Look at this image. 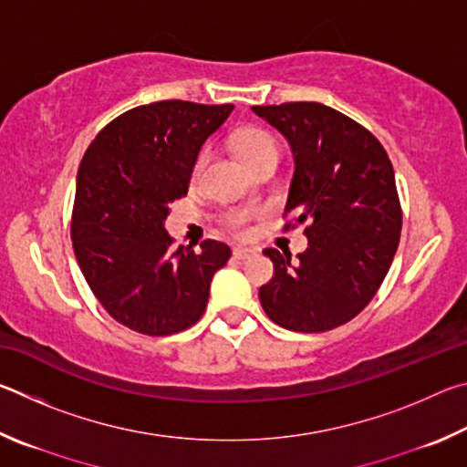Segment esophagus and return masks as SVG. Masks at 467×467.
<instances>
[{"instance_id":"obj_1","label":"esophagus","mask_w":467,"mask_h":467,"mask_svg":"<svg viewBox=\"0 0 467 467\" xmlns=\"http://www.w3.org/2000/svg\"><path fill=\"white\" fill-rule=\"evenodd\" d=\"M233 255H234L236 259H249V257L255 255V251H253V249H244V247H236V249L233 251Z\"/></svg>"}]
</instances>
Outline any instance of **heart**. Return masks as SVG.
Listing matches in <instances>:
<instances>
[{
  "label": "heart",
  "instance_id": "obj_1",
  "mask_svg": "<svg viewBox=\"0 0 467 467\" xmlns=\"http://www.w3.org/2000/svg\"><path fill=\"white\" fill-rule=\"evenodd\" d=\"M234 150H236V154L241 156V161L247 164L249 169L255 162L264 161V158H272V156L278 158L280 156L278 140H275L270 131L259 130V128L243 130L234 140ZM205 161H208V150H203V152L197 156L195 172L203 167ZM228 226L234 228V231H236V228L241 226V218H231V220H228Z\"/></svg>",
  "mask_w": 467,
  "mask_h": 467
}]
</instances>
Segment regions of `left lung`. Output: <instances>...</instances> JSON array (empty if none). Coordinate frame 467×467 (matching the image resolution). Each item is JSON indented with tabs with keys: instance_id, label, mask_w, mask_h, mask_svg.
I'll return each mask as SVG.
<instances>
[{
	"instance_id": "obj_1",
	"label": "left lung",
	"mask_w": 467,
	"mask_h": 467,
	"mask_svg": "<svg viewBox=\"0 0 467 467\" xmlns=\"http://www.w3.org/2000/svg\"><path fill=\"white\" fill-rule=\"evenodd\" d=\"M288 140L295 154L284 214L305 224L309 247L265 249L272 280L259 288L267 317L280 327L319 334L365 309L398 251L401 208L389 156L379 140L321 102L251 107Z\"/></svg>"
}]
</instances>
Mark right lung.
I'll use <instances>...</instances> for the list:
<instances>
[{
	"instance_id": "right-lung-1",
	"label": "right lung",
	"mask_w": 467,
	"mask_h": 467,
	"mask_svg": "<svg viewBox=\"0 0 467 467\" xmlns=\"http://www.w3.org/2000/svg\"><path fill=\"white\" fill-rule=\"evenodd\" d=\"M233 105L161 100L110 121L86 150L76 179L72 243L105 311L144 336L179 334L200 321L210 282L231 247H172L169 205L187 195L203 141Z\"/></svg>"
}]
</instances>
